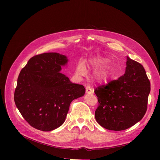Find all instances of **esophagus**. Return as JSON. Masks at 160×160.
<instances>
[{
	"instance_id": "1",
	"label": "esophagus",
	"mask_w": 160,
	"mask_h": 160,
	"mask_svg": "<svg viewBox=\"0 0 160 160\" xmlns=\"http://www.w3.org/2000/svg\"><path fill=\"white\" fill-rule=\"evenodd\" d=\"M86 92L87 94H93L94 93L93 89L91 88L89 86H87L86 88Z\"/></svg>"
}]
</instances>
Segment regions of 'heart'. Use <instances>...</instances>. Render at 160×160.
Segmentation results:
<instances>
[{
  "label": "heart",
  "instance_id": "1",
  "mask_svg": "<svg viewBox=\"0 0 160 160\" xmlns=\"http://www.w3.org/2000/svg\"><path fill=\"white\" fill-rule=\"evenodd\" d=\"M110 61L108 59L95 57L90 59L88 66L93 71L97 70L93 75V80L98 83H106L115 77V70L114 67L108 65ZM77 73L79 76H84L87 71L84 63L81 62L77 66Z\"/></svg>",
  "mask_w": 160,
  "mask_h": 160
}]
</instances>
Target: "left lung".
Returning a JSON list of instances; mask_svg holds the SVG:
<instances>
[{
	"instance_id": "left-lung-1",
	"label": "left lung",
	"mask_w": 160,
	"mask_h": 160,
	"mask_svg": "<svg viewBox=\"0 0 160 160\" xmlns=\"http://www.w3.org/2000/svg\"><path fill=\"white\" fill-rule=\"evenodd\" d=\"M150 91V83L143 66L127 56L125 74L95 90L99 102L96 121L110 130L132 127L146 113Z\"/></svg>"
}]
</instances>
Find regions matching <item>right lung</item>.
<instances>
[{
  "mask_svg": "<svg viewBox=\"0 0 160 160\" xmlns=\"http://www.w3.org/2000/svg\"><path fill=\"white\" fill-rule=\"evenodd\" d=\"M69 60L48 52L36 55L21 71L14 93L15 105L32 127L48 132L65 122L73 100L84 95V86L61 72Z\"/></svg>",
  "mask_w": 160,
  "mask_h": 160,
  "instance_id": "right-lung-1",
  "label": "right lung"
}]
</instances>
